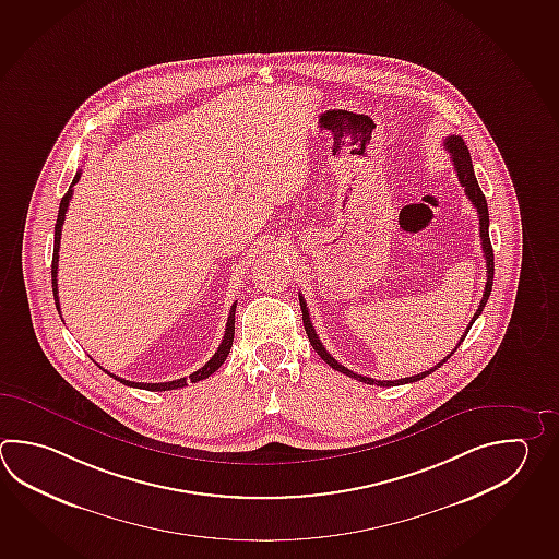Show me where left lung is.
<instances>
[{
	"label": "left lung",
	"instance_id": "left-lung-1",
	"mask_svg": "<svg viewBox=\"0 0 559 559\" xmlns=\"http://www.w3.org/2000/svg\"><path fill=\"white\" fill-rule=\"evenodd\" d=\"M444 147L448 148V153H450V159L454 163L457 179H460V185L464 187L467 199L472 201V205L478 209L479 239H481V251H484V257H486V269H488V271H486V273H488V281H486V288H484L481 302H479V307L478 310H476V314H474V319H472V322L467 324L464 336L460 338V342H464L467 332H469L472 324H474V320L478 319L479 314H481V310L486 307V302H488V298H490L491 285H493V251H491L490 230H488V227H490V215H488V203H486V197L481 193L478 181H476L474 165H472V157H469V151H467L464 139L457 138V135H450V138H445ZM298 298H300L302 322H305V331H307L308 341L312 344V348L319 353L320 358H322L326 365L332 366L334 370L342 372V374L354 378V380H360V382L370 384V386H400V384H408V382H418V380L428 377V374H432L433 370H438L440 366L444 365L445 360H448V358L454 354L457 346H460V342H457L456 348H454L452 353L448 354L444 360H440V362L433 366V368L426 370V372H420V374H416V377L399 378V380H374V378L362 377V374H356L353 370H348V368H346V366H342L341 362H336V360L332 358L331 354L326 353V348L322 346V342L319 341V334L314 332V326H312V322H310L305 298H302V295H298Z\"/></svg>",
	"mask_w": 559,
	"mask_h": 559
}]
</instances>
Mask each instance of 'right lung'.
I'll list each match as a JSON object with an SVG mask.
<instances>
[{"mask_svg":"<svg viewBox=\"0 0 559 559\" xmlns=\"http://www.w3.org/2000/svg\"><path fill=\"white\" fill-rule=\"evenodd\" d=\"M81 171L73 177V182L69 187L68 193L63 194L61 203H59L58 223H56V237H53V262H51V286H53V298H56V307H58L59 317H61V310H59V295H58V261H59V240H61V227H63V221H66V213H68L69 201H71V194H73V185L80 181ZM235 310H237V302H233L230 312H228L227 329H225V336L223 342L218 344L217 353L213 354V358L206 362L203 368H199L197 372H193L189 378H177L171 382H159V384H147V382H131L126 378L115 377L111 372H107L109 377H114L115 380H119L121 384L131 388H143V390H175V388L187 386V382H199V380H205L211 377L213 372H217L221 365L227 360L228 353H230V346H233V338H235Z\"/></svg>","mask_w":559,"mask_h":559,"instance_id":"1","label":"right lung"}]
</instances>
